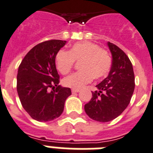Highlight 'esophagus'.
Wrapping results in <instances>:
<instances>
[{
	"label": "esophagus",
	"mask_w": 153,
	"mask_h": 153,
	"mask_svg": "<svg viewBox=\"0 0 153 153\" xmlns=\"http://www.w3.org/2000/svg\"><path fill=\"white\" fill-rule=\"evenodd\" d=\"M80 92V89H79V88H72V89H71V92H72V93H75V92Z\"/></svg>",
	"instance_id": "obj_1"
}]
</instances>
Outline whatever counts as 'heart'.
I'll list each match as a JSON object with an SVG mask.
<instances>
[{
    "label": "heart",
    "instance_id": "heart-1",
    "mask_svg": "<svg viewBox=\"0 0 153 153\" xmlns=\"http://www.w3.org/2000/svg\"><path fill=\"white\" fill-rule=\"evenodd\" d=\"M80 71L66 77L63 80L65 86L79 88L93 79L106 76L111 68V57L106 51L96 43L84 41L72 46L69 51L61 50L56 55L57 70L66 74L73 68L75 61H81Z\"/></svg>",
    "mask_w": 153,
    "mask_h": 153
}]
</instances>
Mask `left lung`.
I'll return each instance as SVG.
<instances>
[{
  "label": "left lung",
  "mask_w": 153,
  "mask_h": 153,
  "mask_svg": "<svg viewBox=\"0 0 153 153\" xmlns=\"http://www.w3.org/2000/svg\"><path fill=\"white\" fill-rule=\"evenodd\" d=\"M112 54V65L106 79L96 85L85 111L92 120L108 122L122 114L134 89V74L131 61L124 51L114 43H107Z\"/></svg>",
  "instance_id": "obj_1"
}]
</instances>
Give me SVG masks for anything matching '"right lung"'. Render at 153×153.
Masks as SVG:
<instances>
[{
  "mask_svg": "<svg viewBox=\"0 0 153 153\" xmlns=\"http://www.w3.org/2000/svg\"><path fill=\"white\" fill-rule=\"evenodd\" d=\"M66 41L51 39L37 44L19 67L17 92L23 108L34 120L47 122L61 115L70 88L58 85L55 58ZM56 86L50 92L48 88Z\"/></svg>",
  "mask_w": 153,
  "mask_h": 153,
  "instance_id": "right-lung-1",
  "label": "right lung"
}]
</instances>
